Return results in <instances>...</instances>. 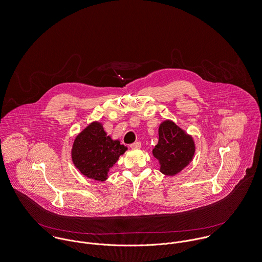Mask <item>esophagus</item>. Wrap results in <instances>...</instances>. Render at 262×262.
<instances>
[{"instance_id":"obj_1","label":"esophagus","mask_w":262,"mask_h":262,"mask_svg":"<svg viewBox=\"0 0 262 262\" xmlns=\"http://www.w3.org/2000/svg\"><path fill=\"white\" fill-rule=\"evenodd\" d=\"M141 146H142V144H141L140 142H136V143H134V144L129 145V147H130V148H140Z\"/></svg>"}]
</instances>
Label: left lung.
Segmentation results:
<instances>
[{
    "label": "left lung",
    "mask_w": 262,
    "mask_h": 262,
    "mask_svg": "<svg viewBox=\"0 0 262 262\" xmlns=\"http://www.w3.org/2000/svg\"><path fill=\"white\" fill-rule=\"evenodd\" d=\"M195 144L174 121L165 120L159 127V142L152 155L159 160L160 171L167 176H174L186 168L193 160Z\"/></svg>",
    "instance_id": "1"
}]
</instances>
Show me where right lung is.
<instances>
[{"mask_svg": "<svg viewBox=\"0 0 262 262\" xmlns=\"http://www.w3.org/2000/svg\"><path fill=\"white\" fill-rule=\"evenodd\" d=\"M127 149L114 141L100 122H91L74 140L71 157L75 167L89 179L105 181L110 169Z\"/></svg>", "mask_w": 262, "mask_h": 262, "instance_id": "obj_1", "label": "right lung"}]
</instances>
